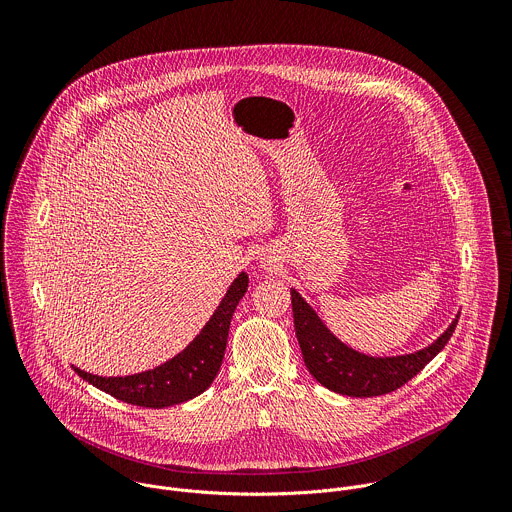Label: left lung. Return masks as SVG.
<instances>
[{
    "instance_id": "1",
    "label": "left lung",
    "mask_w": 512,
    "mask_h": 512,
    "mask_svg": "<svg viewBox=\"0 0 512 512\" xmlns=\"http://www.w3.org/2000/svg\"><path fill=\"white\" fill-rule=\"evenodd\" d=\"M291 310L308 371L322 387L348 397H379L403 387L448 344L460 318L456 316L450 328L423 350L375 358L348 348L330 334L296 289H291Z\"/></svg>"
}]
</instances>
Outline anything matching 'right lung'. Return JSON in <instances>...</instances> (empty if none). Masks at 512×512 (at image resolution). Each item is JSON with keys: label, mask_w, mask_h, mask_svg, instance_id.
<instances>
[{"label": "right lung", "mask_w": 512, "mask_h": 512, "mask_svg": "<svg viewBox=\"0 0 512 512\" xmlns=\"http://www.w3.org/2000/svg\"><path fill=\"white\" fill-rule=\"evenodd\" d=\"M247 285L249 277L241 273L200 334L178 356L160 367L129 377H97L75 367L77 375L107 395L137 407L162 409L200 395L221 369L231 318L239 300L245 296Z\"/></svg>", "instance_id": "1"}]
</instances>
